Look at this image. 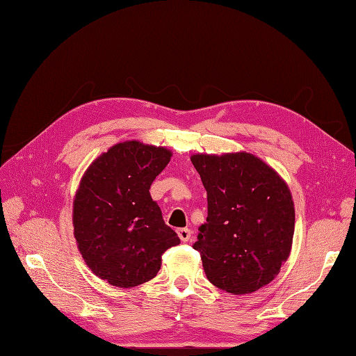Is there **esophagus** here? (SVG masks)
Here are the masks:
<instances>
[{
  "instance_id": "34e87169",
  "label": "esophagus",
  "mask_w": 356,
  "mask_h": 356,
  "mask_svg": "<svg viewBox=\"0 0 356 356\" xmlns=\"http://www.w3.org/2000/svg\"><path fill=\"white\" fill-rule=\"evenodd\" d=\"M177 232H178V237L181 238V241H188L190 238H192V231H190L188 228H179Z\"/></svg>"
}]
</instances>
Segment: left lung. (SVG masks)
Returning a JSON list of instances; mask_svg holds the SVG:
<instances>
[{
    "label": "left lung",
    "instance_id": "left-lung-1",
    "mask_svg": "<svg viewBox=\"0 0 356 356\" xmlns=\"http://www.w3.org/2000/svg\"><path fill=\"white\" fill-rule=\"evenodd\" d=\"M207 190L208 216L193 248L208 281L232 294L264 287L287 261L294 234L289 186L248 152L192 157Z\"/></svg>",
    "mask_w": 356,
    "mask_h": 356
}]
</instances>
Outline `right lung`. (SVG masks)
<instances>
[{
  "label": "right lung",
  "mask_w": 356,
  "mask_h": 356,
  "mask_svg": "<svg viewBox=\"0 0 356 356\" xmlns=\"http://www.w3.org/2000/svg\"><path fill=\"white\" fill-rule=\"evenodd\" d=\"M172 154L124 142L86 170L74 201V236L92 272L116 287H136L159 273L161 255L179 245L149 188Z\"/></svg>",
  "instance_id": "add662e5"
}]
</instances>
